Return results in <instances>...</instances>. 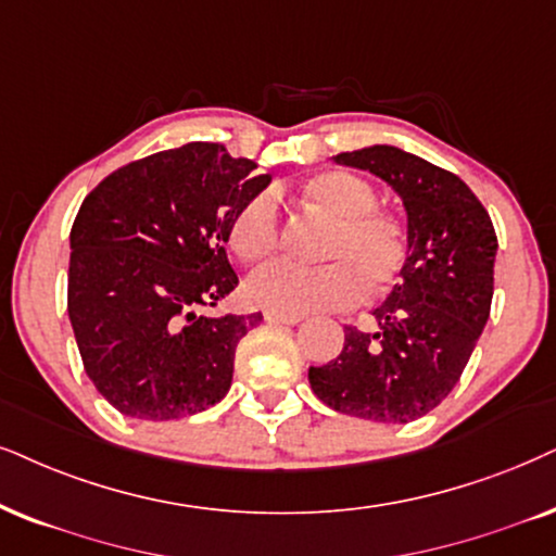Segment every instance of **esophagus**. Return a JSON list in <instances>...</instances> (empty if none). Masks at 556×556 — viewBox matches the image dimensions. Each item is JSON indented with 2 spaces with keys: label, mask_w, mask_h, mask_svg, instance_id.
I'll use <instances>...</instances> for the list:
<instances>
[{
  "label": "esophagus",
  "mask_w": 556,
  "mask_h": 556,
  "mask_svg": "<svg viewBox=\"0 0 556 556\" xmlns=\"http://www.w3.org/2000/svg\"><path fill=\"white\" fill-rule=\"evenodd\" d=\"M266 323H279V326H298L302 320L300 315H279V313H264Z\"/></svg>",
  "instance_id": "34e87169"
}]
</instances>
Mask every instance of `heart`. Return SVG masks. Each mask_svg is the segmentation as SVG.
I'll return each mask as SVG.
<instances>
[{
	"label": "heart",
	"instance_id": "b5f03b06",
	"mask_svg": "<svg viewBox=\"0 0 556 556\" xmlns=\"http://www.w3.org/2000/svg\"><path fill=\"white\" fill-rule=\"evenodd\" d=\"M302 205L330 220L315 269L271 264L251 274L243 292L251 305L279 315H307L349 307L364 287L382 292L405 266V230L377 210L369 181L349 172H323L300 187ZM228 243L243 264H262L279 245V215L269 194H254L228 223Z\"/></svg>",
	"mask_w": 556,
	"mask_h": 556
}]
</instances>
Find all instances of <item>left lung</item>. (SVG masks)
I'll use <instances>...</instances> for the list:
<instances>
[{
  "label": "left lung",
  "instance_id": "8db88e82",
  "mask_svg": "<svg viewBox=\"0 0 556 556\" xmlns=\"http://www.w3.org/2000/svg\"><path fill=\"white\" fill-rule=\"evenodd\" d=\"M395 189L407 215L400 282L375 307L377 330L346 328L343 351L307 379L346 416L410 424L459 382L493 302L497 236L488 210L456 174L395 146L333 156Z\"/></svg>",
  "mask_w": 556,
  "mask_h": 556
}]
</instances>
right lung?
Masks as SVG:
<instances>
[{"instance_id":"1","label":"right lung","mask_w":556,"mask_h":556,"mask_svg":"<svg viewBox=\"0 0 556 556\" xmlns=\"http://www.w3.org/2000/svg\"><path fill=\"white\" fill-rule=\"evenodd\" d=\"M251 159L187 143L112 172L72 228L68 318L84 371L123 416L174 420L228 395L262 313L202 311L236 290L228 223L269 187Z\"/></svg>"}]
</instances>
